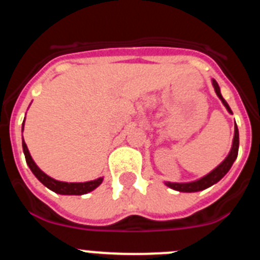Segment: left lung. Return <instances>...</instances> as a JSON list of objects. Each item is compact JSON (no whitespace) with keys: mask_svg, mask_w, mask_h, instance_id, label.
Returning a JSON list of instances; mask_svg holds the SVG:
<instances>
[{"mask_svg":"<svg viewBox=\"0 0 260 260\" xmlns=\"http://www.w3.org/2000/svg\"><path fill=\"white\" fill-rule=\"evenodd\" d=\"M212 84H213V88H215L216 93H217V96H219L220 100H221V102H222V104H224L225 108L228 109V112H231V113H232V110H231V108H229L228 103L225 102V99L222 98L221 93H220L219 84H217V82H216L215 79H212ZM238 146H240V137H238L237 125H236V126H234V139H233V146H232L231 153H229L228 157L225 158L224 161H222L221 164L219 165V167L216 168V169H213V171L211 172L210 174H207V176H206V177H203L202 180L195 181V182H190V183H172V182H167V186H169L171 189L178 190V191H185V192L201 191V190L207 189V187L212 186L213 183L219 182V181L221 180L222 177H224L225 174L228 173V171H229V169H231L232 165H233L234 160L237 158Z\"/></svg>","mask_w":260,"mask_h":260,"instance_id":"8db88e82","label":"left lung"}]
</instances>
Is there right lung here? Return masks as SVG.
I'll list each match as a JSON object with an SVG mask.
<instances>
[{
    "mask_svg": "<svg viewBox=\"0 0 260 260\" xmlns=\"http://www.w3.org/2000/svg\"><path fill=\"white\" fill-rule=\"evenodd\" d=\"M23 152H24V156H26V161L28 164L29 169L32 171V173L35 174L36 178L40 181L43 185H45L48 189H50L52 191L57 192V194L62 195H82L87 194V192L92 191L98 187L100 183L103 182V178H98V180L89 181V182H80V183H68V182H61V181H56L50 178L49 176L41 172L38 168V165L34 162L31 155L28 152V148H27L26 143L23 141Z\"/></svg>",
    "mask_w": 260,
    "mask_h": 260,
    "instance_id": "right-lung-1",
    "label": "right lung"
}]
</instances>
